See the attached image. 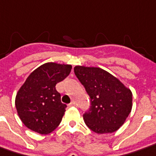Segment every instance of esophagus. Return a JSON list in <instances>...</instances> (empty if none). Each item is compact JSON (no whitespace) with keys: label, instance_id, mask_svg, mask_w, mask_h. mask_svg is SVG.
<instances>
[{"label":"esophagus","instance_id":"34e87169","mask_svg":"<svg viewBox=\"0 0 156 156\" xmlns=\"http://www.w3.org/2000/svg\"><path fill=\"white\" fill-rule=\"evenodd\" d=\"M76 106V103H75V101H72L71 103L69 104V107H75Z\"/></svg>","mask_w":156,"mask_h":156}]
</instances>
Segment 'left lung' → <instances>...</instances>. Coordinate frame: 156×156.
Segmentation results:
<instances>
[{"label":"left lung","instance_id":"1","mask_svg":"<svg viewBox=\"0 0 156 156\" xmlns=\"http://www.w3.org/2000/svg\"><path fill=\"white\" fill-rule=\"evenodd\" d=\"M74 73L90 96V107L83 115L87 126L98 134L117 131L131 113V90L99 67L77 66Z\"/></svg>","mask_w":156,"mask_h":156}]
</instances>
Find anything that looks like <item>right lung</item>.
Segmentation results:
<instances>
[{
	"label": "right lung",
	"mask_w": 156,
	"mask_h": 156,
	"mask_svg": "<svg viewBox=\"0 0 156 156\" xmlns=\"http://www.w3.org/2000/svg\"><path fill=\"white\" fill-rule=\"evenodd\" d=\"M71 65L46 63L30 74L17 93L15 106L21 121L31 131L48 134L60 125L66 105L55 85L71 73Z\"/></svg>",
	"instance_id": "add662e5"
}]
</instances>
